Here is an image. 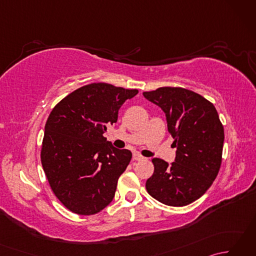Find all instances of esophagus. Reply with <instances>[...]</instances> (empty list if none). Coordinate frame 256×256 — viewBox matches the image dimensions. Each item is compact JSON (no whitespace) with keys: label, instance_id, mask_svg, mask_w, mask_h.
<instances>
[{"label":"esophagus","instance_id":"1","mask_svg":"<svg viewBox=\"0 0 256 256\" xmlns=\"http://www.w3.org/2000/svg\"><path fill=\"white\" fill-rule=\"evenodd\" d=\"M133 160H143L144 157L140 155V154H138V153H134L133 154Z\"/></svg>","mask_w":256,"mask_h":256}]
</instances>
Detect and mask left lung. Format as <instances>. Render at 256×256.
<instances>
[{
  "instance_id": "8db88e82",
  "label": "left lung",
  "mask_w": 256,
  "mask_h": 256,
  "mask_svg": "<svg viewBox=\"0 0 256 256\" xmlns=\"http://www.w3.org/2000/svg\"><path fill=\"white\" fill-rule=\"evenodd\" d=\"M143 96L164 111L177 148L172 164L152 160L154 174L146 190L164 204L187 206L209 189L220 170L224 131L218 112L202 96L184 88L162 86Z\"/></svg>"
}]
</instances>
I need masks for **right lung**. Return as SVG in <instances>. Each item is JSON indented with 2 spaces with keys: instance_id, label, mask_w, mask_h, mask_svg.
<instances>
[{
  "instance_id": "add662e5",
  "label": "right lung",
  "mask_w": 256,
  "mask_h": 256,
  "mask_svg": "<svg viewBox=\"0 0 256 256\" xmlns=\"http://www.w3.org/2000/svg\"><path fill=\"white\" fill-rule=\"evenodd\" d=\"M138 94L90 84L64 98L48 116L42 165L54 194L74 214H98L113 200L132 153L116 148L103 134L118 121L123 103Z\"/></svg>"
}]
</instances>
